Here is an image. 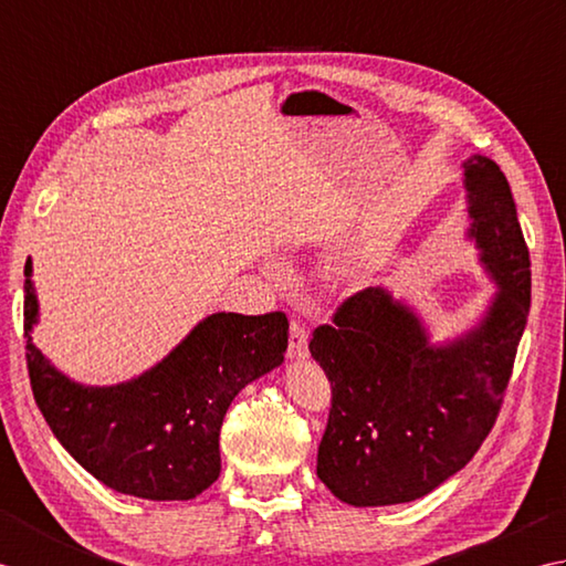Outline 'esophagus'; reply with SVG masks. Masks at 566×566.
Instances as JSON below:
<instances>
[{
	"label": "esophagus",
	"mask_w": 566,
	"mask_h": 566,
	"mask_svg": "<svg viewBox=\"0 0 566 566\" xmlns=\"http://www.w3.org/2000/svg\"><path fill=\"white\" fill-rule=\"evenodd\" d=\"M287 356L291 361L307 359V332L300 322H291V339H287Z\"/></svg>",
	"instance_id": "obj_1"
}]
</instances>
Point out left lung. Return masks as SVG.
I'll return each instance as SVG.
<instances>
[{"instance_id": "8db88e82", "label": "left lung", "mask_w": 566, "mask_h": 566, "mask_svg": "<svg viewBox=\"0 0 566 566\" xmlns=\"http://www.w3.org/2000/svg\"><path fill=\"white\" fill-rule=\"evenodd\" d=\"M464 239L493 283L467 329L437 342L418 305L386 285L344 303L310 354L332 384L317 476L339 501H418L464 469L491 432L530 313V256L495 160L464 164Z\"/></svg>"}]
</instances>
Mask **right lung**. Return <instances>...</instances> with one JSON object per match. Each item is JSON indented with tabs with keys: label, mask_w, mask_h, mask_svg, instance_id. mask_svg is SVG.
Returning <instances> with one entry per match:
<instances>
[{
	"label": "right lung",
	"mask_w": 566,
	"mask_h": 566,
	"mask_svg": "<svg viewBox=\"0 0 566 566\" xmlns=\"http://www.w3.org/2000/svg\"><path fill=\"white\" fill-rule=\"evenodd\" d=\"M24 329L33 398L80 467L112 491L146 501H190L222 469L219 430L253 380L283 364V313L202 317L164 359L134 378L87 386L63 374L36 344L39 295L24 269Z\"/></svg>",
	"instance_id": "add662e5"
}]
</instances>
